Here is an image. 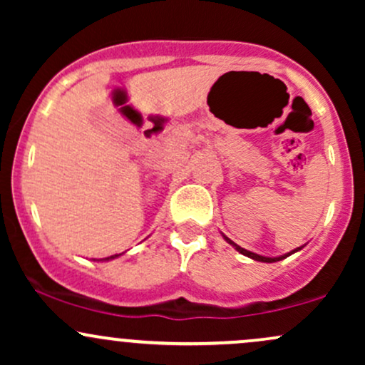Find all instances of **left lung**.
Returning a JSON list of instances; mask_svg holds the SVG:
<instances>
[{
	"label": "left lung",
	"instance_id": "1",
	"mask_svg": "<svg viewBox=\"0 0 365 365\" xmlns=\"http://www.w3.org/2000/svg\"><path fill=\"white\" fill-rule=\"evenodd\" d=\"M223 237H225V235H223ZM225 240L228 242L230 245H233V247H235V250H238V252H240V254H244V255H247V257L254 259V261H259V262H276V261H282V259H287L288 255H292V254L299 252V250H302V249H304V245H302V247H297V249H295V250H292V252H288V254H283V255H279V257H266V255H259V254H255V252H250V250H247V249H242L240 245H237L235 242H232V240H230L228 237H225Z\"/></svg>",
	"mask_w": 365,
	"mask_h": 365
}]
</instances>
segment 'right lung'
Listing matches in <instances>:
<instances>
[{
    "instance_id": "add662e5",
    "label": "right lung",
    "mask_w": 365,
    "mask_h": 365,
    "mask_svg": "<svg viewBox=\"0 0 365 365\" xmlns=\"http://www.w3.org/2000/svg\"><path fill=\"white\" fill-rule=\"evenodd\" d=\"M118 255H121V254H115V255H110V257H104V259H99V261H111V259H116L118 257ZM96 261V259H94Z\"/></svg>"
}]
</instances>
